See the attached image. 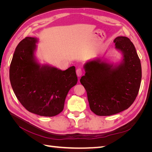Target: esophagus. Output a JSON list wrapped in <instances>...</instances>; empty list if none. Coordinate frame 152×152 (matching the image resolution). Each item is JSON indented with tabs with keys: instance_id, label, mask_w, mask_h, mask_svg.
Listing matches in <instances>:
<instances>
[{
	"instance_id": "esophagus-1",
	"label": "esophagus",
	"mask_w": 152,
	"mask_h": 152,
	"mask_svg": "<svg viewBox=\"0 0 152 152\" xmlns=\"http://www.w3.org/2000/svg\"><path fill=\"white\" fill-rule=\"evenodd\" d=\"M76 73H77V77H80L82 75V70L81 68H78L77 70H76Z\"/></svg>"
}]
</instances>
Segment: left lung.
I'll return each mask as SVG.
<instances>
[{"label": "left lung", "instance_id": "obj_1", "mask_svg": "<svg viewBox=\"0 0 152 152\" xmlns=\"http://www.w3.org/2000/svg\"><path fill=\"white\" fill-rule=\"evenodd\" d=\"M122 54L119 63L97 58L84 64L80 83L86 90L91 110L99 116H110L127 109L138 94L141 65L134 44L126 37L114 39Z\"/></svg>", "mask_w": 152, "mask_h": 152}]
</instances>
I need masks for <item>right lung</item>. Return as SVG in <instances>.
<instances>
[{
    "label": "right lung",
    "mask_w": 152,
    "mask_h": 152,
    "mask_svg": "<svg viewBox=\"0 0 152 152\" xmlns=\"http://www.w3.org/2000/svg\"><path fill=\"white\" fill-rule=\"evenodd\" d=\"M38 39L28 37L18 44L10 65L12 90L28 112L44 117L56 116L64 108L68 91L77 83L75 67L63 71L35 57Z\"/></svg>",
    "instance_id": "add662e5"
}]
</instances>
